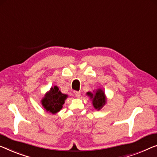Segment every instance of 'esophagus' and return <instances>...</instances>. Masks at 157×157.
<instances>
[{"mask_svg": "<svg viewBox=\"0 0 157 157\" xmlns=\"http://www.w3.org/2000/svg\"><path fill=\"white\" fill-rule=\"evenodd\" d=\"M75 96L78 98H79L80 97V96H81V93H80V92H75Z\"/></svg>", "mask_w": 157, "mask_h": 157, "instance_id": "1", "label": "esophagus"}]
</instances>
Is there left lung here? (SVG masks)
I'll use <instances>...</instances> for the list:
<instances>
[{"instance_id": "1", "label": "left lung", "mask_w": 157, "mask_h": 157, "mask_svg": "<svg viewBox=\"0 0 157 157\" xmlns=\"http://www.w3.org/2000/svg\"><path fill=\"white\" fill-rule=\"evenodd\" d=\"M86 94L90 96V99H92V104L94 108L95 109L100 110L106 104V97L104 92L101 89H98V90H96L94 94L91 92H87Z\"/></svg>"}]
</instances>
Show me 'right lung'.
I'll list each match as a JSON object with an SVG mask.
<instances>
[{
	"instance_id": "add662e5",
	"label": "right lung",
	"mask_w": 157,
	"mask_h": 157,
	"mask_svg": "<svg viewBox=\"0 0 157 157\" xmlns=\"http://www.w3.org/2000/svg\"><path fill=\"white\" fill-rule=\"evenodd\" d=\"M67 95L62 94L57 86L51 87L41 99V104L44 109L49 113L55 114L63 108Z\"/></svg>"
}]
</instances>
